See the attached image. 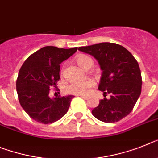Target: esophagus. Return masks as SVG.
<instances>
[{
  "instance_id": "esophagus-1",
  "label": "esophagus",
  "mask_w": 158,
  "mask_h": 158,
  "mask_svg": "<svg viewBox=\"0 0 158 158\" xmlns=\"http://www.w3.org/2000/svg\"><path fill=\"white\" fill-rule=\"evenodd\" d=\"M79 96H80V97H82V98H83V99H88V97H87V96H86V95H79Z\"/></svg>"
}]
</instances>
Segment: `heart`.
I'll use <instances>...</instances> for the list:
<instances>
[{"instance_id": "b5f03b06", "label": "heart", "mask_w": 158, "mask_h": 158, "mask_svg": "<svg viewBox=\"0 0 158 158\" xmlns=\"http://www.w3.org/2000/svg\"><path fill=\"white\" fill-rule=\"evenodd\" d=\"M77 63L83 68L86 69L91 67L92 61L88 56L80 55L76 59ZM95 86V82L91 79H87L85 81H75L71 83L66 87V91L68 93L74 95H87L91 88Z\"/></svg>"}]
</instances>
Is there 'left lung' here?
Returning a JSON list of instances; mask_svg holds the SVG:
<instances>
[{
    "label": "left lung",
    "mask_w": 158,
    "mask_h": 158,
    "mask_svg": "<svg viewBox=\"0 0 158 158\" xmlns=\"http://www.w3.org/2000/svg\"><path fill=\"white\" fill-rule=\"evenodd\" d=\"M98 61L102 70L99 90L104 99L91 111L96 119L105 123L117 122L132 112L141 92V73L138 63L124 46L102 42L79 47ZM109 94L110 98L106 95Z\"/></svg>",
    "instance_id": "left-lung-1"
}]
</instances>
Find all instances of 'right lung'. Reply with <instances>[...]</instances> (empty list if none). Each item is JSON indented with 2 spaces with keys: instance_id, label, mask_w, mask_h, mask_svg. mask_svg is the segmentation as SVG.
Segmentation results:
<instances>
[{
  "instance_id": "obj_1",
  "label": "right lung",
  "mask_w": 158,
  "mask_h": 158,
  "mask_svg": "<svg viewBox=\"0 0 158 158\" xmlns=\"http://www.w3.org/2000/svg\"><path fill=\"white\" fill-rule=\"evenodd\" d=\"M71 49L45 46L24 62L16 82L20 104L33 120L42 124L59 120L68 111L73 95L50 98V88L60 79V64L73 55Z\"/></svg>"
}]
</instances>
